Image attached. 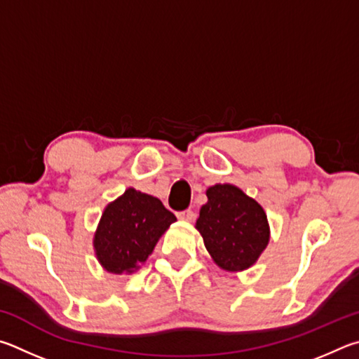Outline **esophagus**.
Masks as SVG:
<instances>
[{
	"instance_id": "34e87169",
	"label": "esophagus",
	"mask_w": 359,
	"mask_h": 359,
	"mask_svg": "<svg viewBox=\"0 0 359 359\" xmlns=\"http://www.w3.org/2000/svg\"><path fill=\"white\" fill-rule=\"evenodd\" d=\"M176 217L181 219V221H192L194 217H196V215H194L192 210H184V211H178L176 212Z\"/></svg>"
}]
</instances>
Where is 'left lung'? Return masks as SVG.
Returning a JSON list of instances; mask_svg holds the SVG:
<instances>
[{"label": "left lung", "instance_id": "left-lung-1", "mask_svg": "<svg viewBox=\"0 0 359 359\" xmlns=\"http://www.w3.org/2000/svg\"><path fill=\"white\" fill-rule=\"evenodd\" d=\"M196 229L217 266L243 271L259 260L269 241L265 211L233 184H216L206 191Z\"/></svg>", "mask_w": 359, "mask_h": 359}]
</instances>
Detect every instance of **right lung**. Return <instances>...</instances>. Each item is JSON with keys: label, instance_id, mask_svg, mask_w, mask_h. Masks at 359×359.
<instances>
[{"label": "right lung", "instance_id": "obj_1", "mask_svg": "<svg viewBox=\"0 0 359 359\" xmlns=\"http://www.w3.org/2000/svg\"><path fill=\"white\" fill-rule=\"evenodd\" d=\"M175 221L159 198L129 187L100 217L93 241L99 263L113 274L135 273Z\"/></svg>", "mask_w": 359, "mask_h": 359}]
</instances>
